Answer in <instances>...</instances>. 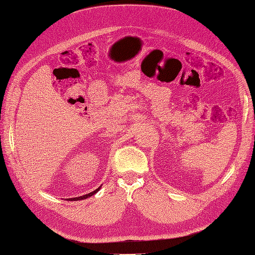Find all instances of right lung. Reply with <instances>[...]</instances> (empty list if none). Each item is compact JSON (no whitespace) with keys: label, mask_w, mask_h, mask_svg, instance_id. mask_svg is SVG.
<instances>
[{"label":"right lung","mask_w":255,"mask_h":255,"mask_svg":"<svg viewBox=\"0 0 255 255\" xmlns=\"http://www.w3.org/2000/svg\"><path fill=\"white\" fill-rule=\"evenodd\" d=\"M99 189H100V187L99 188H97L95 191H92V192H89V194H87V195H84V196H81V197H76V198H71V199H68L69 201H78V200H84V199H87V198H89V197H91V196H94L96 192H98L99 191Z\"/></svg>","instance_id":"right-lung-1"}]
</instances>
